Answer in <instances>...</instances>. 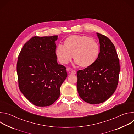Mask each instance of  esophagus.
Wrapping results in <instances>:
<instances>
[{"instance_id": "esophagus-1", "label": "esophagus", "mask_w": 134, "mask_h": 134, "mask_svg": "<svg viewBox=\"0 0 134 134\" xmlns=\"http://www.w3.org/2000/svg\"><path fill=\"white\" fill-rule=\"evenodd\" d=\"M71 74H72V75H74V74H76V71H75V70H72L71 72V73H70Z\"/></svg>"}]
</instances>
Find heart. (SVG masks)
<instances>
[{
	"instance_id": "obj_1",
	"label": "heart",
	"mask_w": 134,
	"mask_h": 134,
	"mask_svg": "<svg viewBox=\"0 0 134 134\" xmlns=\"http://www.w3.org/2000/svg\"><path fill=\"white\" fill-rule=\"evenodd\" d=\"M55 52L60 63L68 64L71 60L73 54L76 64L82 67L87 68L97 61L99 55L100 46L93 38L85 35H74L66 38L64 46H57Z\"/></svg>"
}]
</instances>
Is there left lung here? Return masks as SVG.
I'll return each mask as SVG.
<instances>
[{"label": "left lung", "instance_id": "8db88e82", "mask_svg": "<svg viewBox=\"0 0 134 134\" xmlns=\"http://www.w3.org/2000/svg\"><path fill=\"white\" fill-rule=\"evenodd\" d=\"M100 44L97 61L89 67L77 72V88L85 102L99 104L107 100L117 87L120 72L119 59L111 41L97 33Z\"/></svg>", "mask_w": 134, "mask_h": 134}]
</instances>
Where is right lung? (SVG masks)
<instances>
[{
    "label": "right lung",
    "mask_w": 134,
    "mask_h": 134,
    "mask_svg": "<svg viewBox=\"0 0 134 134\" xmlns=\"http://www.w3.org/2000/svg\"><path fill=\"white\" fill-rule=\"evenodd\" d=\"M58 35L34 36L18 57V86L25 97L38 107L52 104L60 96V88L67 76L55 55Z\"/></svg>",
    "instance_id": "1"
}]
</instances>
